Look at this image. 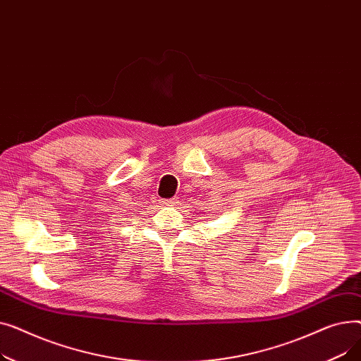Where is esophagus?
Segmentation results:
<instances>
[{
  "mask_svg": "<svg viewBox=\"0 0 361 361\" xmlns=\"http://www.w3.org/2000/svg\"><path fill=\"white\" fill-rule=\"evenodd\" d=\"M178 203V197H173V199H164L161 200V204H166V206H176Z\"/></svg>",
  "mask_w": 361,
  "mask_h": 361,
  "instance_id": "34e87169",
  "label": "esophagus"
}]
</instances>
